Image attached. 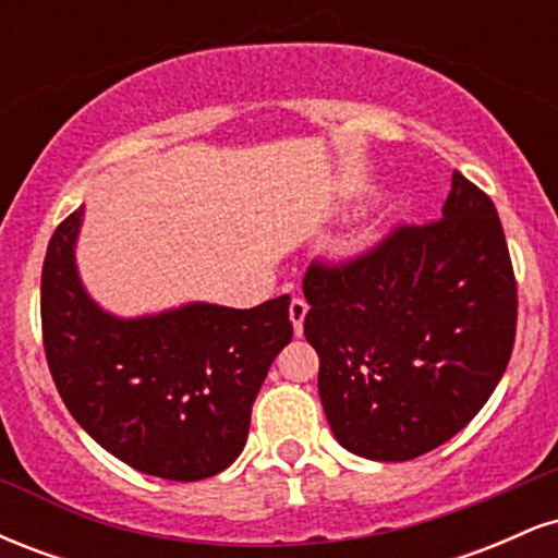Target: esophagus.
Listing matches in <instances>:
<instances>
[{"mask_svg":"<svg viewBox=\"0 0 558 558\" xmlns=\"http://www.w3.org/2000/svg\"><path fill=\"white\" fill-rule=\"evenodd\" d=\"M306 312H310V304H306L304 299H293L291 306H288V315H291V323H293V332L301 336L304 332V317Z\"/></svg>","mask_w":558,"mask_h":558,"instance_id":"1","label":"esophagus"}]
</instances>
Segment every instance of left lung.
<instances>
[{"label":"left lung","instance_id":"8db88e82","mask_svg":"<svg viewBox=\"0 0 558 558\" xmlns=\"http://www.w3.org/2000/svg\"><path fill=\"white\" fill-rule=\"evenodd\" d=\"M304 336L345 451L409 462L451 440L509 364L517 283L496 207L453 172L444 217L345 267L312 265Z\"/></svg>","mask_w":558,"mask_h":558}]
</instances>
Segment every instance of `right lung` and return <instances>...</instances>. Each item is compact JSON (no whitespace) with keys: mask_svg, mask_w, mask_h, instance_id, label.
<instances>
[{"mask_svg":"<svg viewBox=\"0 0 558 558\" xmlns=\"http://www.w3.org/2000/svg\"><path fill=\"white\" fill-rule=\"evenodd\" d=\"M83 213L54 230L41 270L44 349L68 412L144 475L194 483L228 470L246 446L267 369L293 338L291 299L112 315L75 265Z\"/></svg>","mask_w":558,"mask_h":558,"instance_id":"right-lung-1","label":"right lung"}]
</instances>
